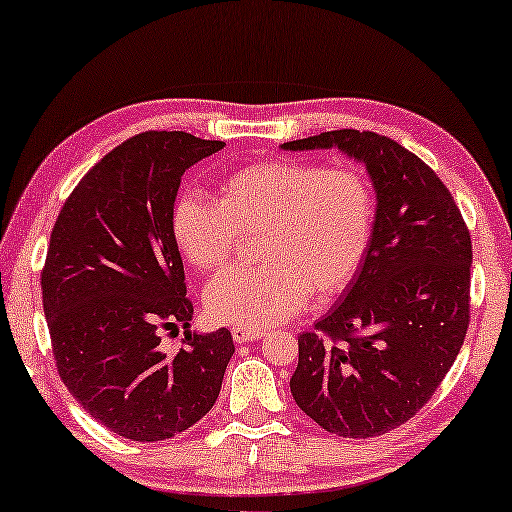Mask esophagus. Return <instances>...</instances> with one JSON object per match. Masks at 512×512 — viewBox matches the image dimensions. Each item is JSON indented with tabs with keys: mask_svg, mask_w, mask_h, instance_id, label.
<instances>
[{
	"mask_svg": "<svg viewBox=\"0 0 512 512\" xmlns=\"http://www.w3.org/2000/svg\"><path fill=\"white\" fill-rule=\"evenodd\" d=\"M233 340L238 342V345H247V342H254V340H261L265 331H258V329H245V326H233L231 329Z\"/></svg>",
	"mask_w": 512,
	"mask_h": 512,
	"instance_id": "34e87169",
	"label": "esophagus"
}]
</instances>
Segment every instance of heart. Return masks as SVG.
<instances>
[{
	"label": "heart",
	"instance_id": "b5f03b06",
	"mask_svg": "<svg viewBox=\"0 0 512 512\" xmlns=\"http://www.w3.org/2000/svg\"><path fill=\"white\" fill-rule=\"evenodd\" d=\"M374 188L363 170L299 158H263L222 181L220 199L186 192L174 201L172 238L197 270H222L240 236L261 233L263 265L229 270L208 283L217 322L261 329L286 322L306 301L345 290L363 265L374 231Z\"/></svg>",
	"mask_w": 512,
	"mask_h": 512
}]
</instances>
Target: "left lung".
<instances>
[{"label":"left lung","mask_w":512,"mask_h":512,"mask_svg":"<svg viewBox=\"0 0 512 512\" xmlns=\"http://www.w3.org/2000/svg\"><path fill=\"white\" fill-rule=\"evenodd\" d=\"M281 147H338L372 179L370 249L340 304L299 335L290 390L329 433L383 435L431 399L463 347L472 238L438 174L392 138L340 129Z\"/></svg>","instance_id":"left-lung-1"}]
</instances>
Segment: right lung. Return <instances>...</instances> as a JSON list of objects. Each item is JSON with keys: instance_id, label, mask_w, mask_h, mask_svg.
Masks as SVG:
<instances>
[{"instance_id": "1", "label": "right lung", "mask_w": 512, "mask_h": 512, "mask_svg": "<svg viewBox=\"0 0 512 512\" xmlns=\"http://www.w3.org/2000/svg\"><path fill=\"white\" fill-rule=\"evenodd\" d=\"M222 140L138 133L108 152L65 199L43 267V308L61 381L99 424L158 442L197 424L220 395L229 329L186 331L177 354L161 329H190L192 301L170 215L183 172Z\"/></svg>"}]
</instances>
